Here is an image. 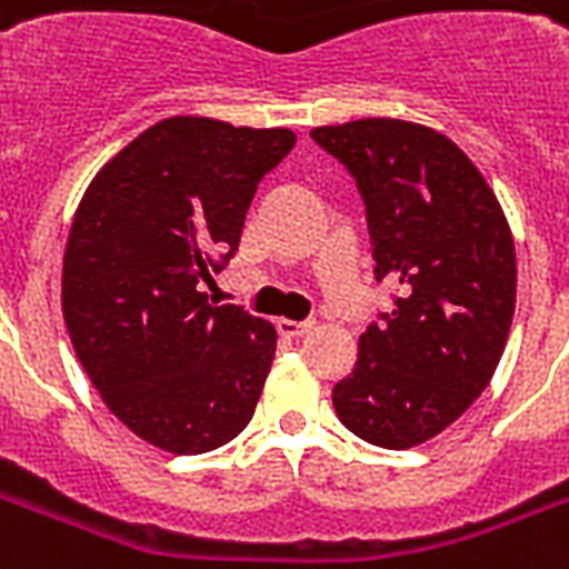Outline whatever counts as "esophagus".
I'll return each instance as SVG.
<instances>
[{
    "label": "esophagus",
    "instance_id": "esophagus-1",
    "mask_svg": "<svg viewBox=\"0 0 569 569\" xmlns=\"http://www.w3.org/2000/svg\"><path fill=\"white\" fill-rule=\"evenodd\" d=\"M277 329H280V335H286V338H301V335H308L310 329H313V322L310 320H277Z\"/></svg>",
    "mask_w": 569,
    "mask_h": 569
}]
</instances>
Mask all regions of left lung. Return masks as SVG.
Segmentation results:
<instances>
[{
	"mask_svg": "<svg viewBox=\"0 0 569 569\" xmlns=\"http://www.w3.org/2000/svg\"><path fill=\"white\" fill-rule=\"evenodd\" d=\"M310 137L357 179L375 277L399 286L335 383V411L359 439L402 451L493 378L515 313L512 231L476 163L436 130L359 118Z\"/></svg>",
	"mask_w": 569,
	"mask_h": 569,
	"instance_id": "obj_1",
	"label": "left lung"
}]
</instances>
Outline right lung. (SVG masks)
<instances>
[{"label":"right lung","instance_id":"1","mask_svg":"<svg viewBox=\"0 0 569 569\" xmlns=\"http://www.w3.org/2000/svg\"><path fill=\"white\" fill-rule=\"evenodd\" d=\"M296 146L286 128L167 118L84 191L63 256V320L109 411L140 439L203 453L243 432L277 332L210 283L234 259L256 188Z\"/></svg>","mask_w":569,"mask_h":569}]
</instances>
